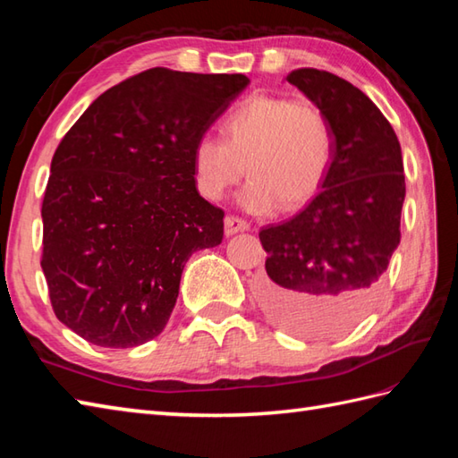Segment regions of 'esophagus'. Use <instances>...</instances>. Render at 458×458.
Instances as JSON below:
<instances>
[{"label": "esophagus", "instance_id": "esophagus-1", "mask_svg": "<svg viewBox=\"0 0 458 458\" xmlns=\"http://www.w3.org/2000/svg\"><path fill=\"white\" fill-rule=\"evenodd\" d=\"M250 230V224L246 220H242L238 216H226V220H224V232H226V236H232V234H238V232H246Z\"/></svg>", "mask_w": 458, "mask_h": 458}]
</instances>
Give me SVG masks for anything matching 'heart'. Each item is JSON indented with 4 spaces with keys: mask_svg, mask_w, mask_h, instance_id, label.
<instances>
[{
    "mask_svg": "<svg viewBox=\"0 0 458 458\" xmlns=\"http://www.w3.org/2000/svg\"><path fill=\"white\" fill-rule=\"evenodd\" d=\"M220 133L200 135L191 153L194 184L208 200H220L248 167L242 208L295 210L317 197L333 169L335 131L315 104L254 94L224 118Z\"/></svg>",
    "mask_w": 458,
    "mask_h": 458,
    "instance_id": "1",
    "label": "heart"
}]
</instances>
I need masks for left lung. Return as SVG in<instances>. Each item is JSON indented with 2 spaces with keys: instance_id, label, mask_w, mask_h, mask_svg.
Segmentation results:
<instances>
[{
  "instance_id": "left-lung-1",
  "label": "left lung",
  "mask_w": 458,
  "mask_h": 458,
  "mask_svg": "<svg viewBox=\"0 0 458 458\" xmlns=\"http://www.w3.org/2000/svg\"><path fill=\"white\" fill-rule=\"evenodd\" d=\"M287 82L325 112L335 131V161L303 210L259 230L267 259L256 295L264 313L289 333L336 336L374 307L400 244L402 148L377 106L348 81L297 68Z\"/></svg>"
}]
</instances>
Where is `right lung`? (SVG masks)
Here are the masks:
<instances>
[{"label":"right lung","mask_w":458,"mask_h":458,"mask_svg":"<svg viewBox=\"0 0 458 458\" xmlns=\"http://www.w3.org/2000/svg\"><path fill=\"white\" fill-rule=\"evenodd\" d=\"M244 74L149 68L98 96L53 155L41 267L56 318L104 348L163 333L192 251L218 246L224 210L192 179V145Z\"/></svg>","instance_id":"1"}]
</instances>
